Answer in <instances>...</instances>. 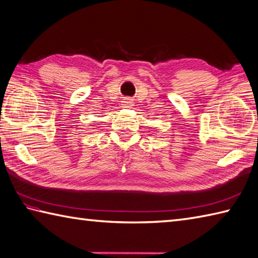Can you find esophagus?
<instances>
[{"label":"esophagus","mask_w":258,"mask_h":258,"mask_svg":"<svg viewBox=\"0 0 258 258\" xmlns=\"http://www.w3.org/2000/svg\"><path fill=\"white\" fill-rule=\"evenodd\" d=\"M123 104V107H125V108H131L133 106V100L131 99V98H125V99H123V102H122Z\"/></svg>","instance_id":"obj_1"}]
</instances>
